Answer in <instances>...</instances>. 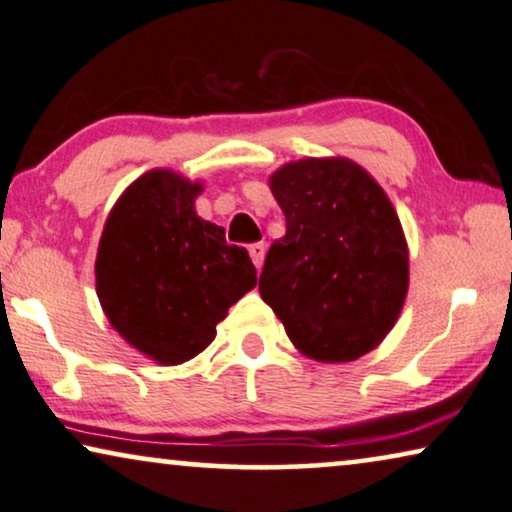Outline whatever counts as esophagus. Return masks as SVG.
I'll list each match as a JSON object with an SVG mask.
<instances>
[{
    "label": "esophagus",
    "instance_id": "1",
    "mask_svg": "<svg viewBox=\"0 0 512 512\" xmlns=\"http://www.w3.org/2000/svg\"><path fill=\"white\" fill-rule=\"evenodd\" d=\"M248 253H250V259H253V264L257 266V269H262L264 255H266V246H264V243H253V246L248 248Z\"/></svg>",
    "mask_w": 512,
    "mask_h": 512
}]
</instances>
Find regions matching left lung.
I'll use <instances>...</instances> for the list:
<instances>
[{
    "label": "left lung",
    "instance_id": "obj_1",
    "mask_svg": "<svg viewBox=\"0 0 512 512\" xmlns=\"http://www.w3.org/2000/svg\"><path fill=\"white\" fill-rule=\"evenodd\" d=\"M269 185L287 232L266 253L259 294L306 357L366 355L408 292V246L392 201L345 157L290 162Z\"/></svg>",
    "mask_w": 512,
    "mask_h": 512
}]
</instances>
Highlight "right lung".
<instances>
[{
  "instance_id": "obj_1",
  "label": "right lung",
  "mask_w": 512,
  "mask_h": 512,
  "mask_svg": "<svg viewBox=\"0 0 512 512\" xmlns=\"http://www.w3.org/2000/svg\"><path fill=\"white\" fill-rule=\"evenodd\" d=\"M201 183L153 169L127 187L106 220L97 297L113 329L157 364H183L215 338L229 306L257 285L248 250L201 220Z\"/></svg>"
}]
</instances>
